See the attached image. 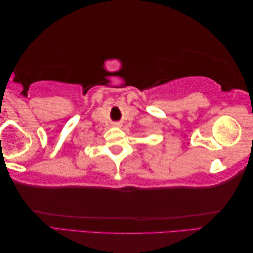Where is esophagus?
<instances>
[{
  "mask_svg": "<svg viewBox=\"0 0 253 253\" xmlns=\"http://www.w3.org/2000/svg\"><path fill=\"white\" fill-rule=\"evenodd\" d=\"M114 126H121V123H119V122H115V123H114Z\"/></svg>",
  "mask_w": 253,
  "mask_h": 253,
  "instance_id": "1",
  "label": "esophagus"
}]
</instances>
